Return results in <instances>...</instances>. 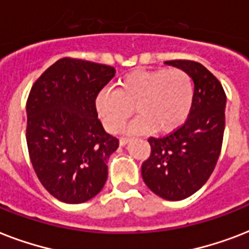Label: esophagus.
Instances as JSON below:
<instances>
[{"label":"esophagus","instance_id":"34e87169","mask_svg":"<svg viewBox=\"0 0 249 249\" xmlns=\"http://www.w3.org/2000/svg\"><path fill=\"white\" fill-rule=\"evenodd\" d=\"M119 142H120V146H125V144L129 142V140L128 138H125V137H123V138H120V141H119Z\"/></svg>","mask_w":249,"mask_h":249}]
</instances>
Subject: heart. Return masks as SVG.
<instances>
[{
  "label": "heart",
  "mask_w": 249,
  "mask_h": 249,
  "mask_svg": "<svg viewBox=\"0 0 249 249\" xmlns=\"http://www.w3.org/2000/svg\"><path fill=\"white\" fill-rule=\"evenodd\" d=\"M193 101L191 76L182 68H161L132 72L119 80L116 90H101L95 98V109L109 133L120 132L134 108L140 117L129 126V132L155 129L170 133L187 120Z\"/></svg>",
  "instance_id": "b5f03b06"
}]
</instances>
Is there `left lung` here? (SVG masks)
Segmentation results:
<instances>
[{
  "label": "left lung",
  "mask_w": 249,
  "mask_h": 249,
  "mask_svg": "<svg viewBox=\"0 0 249 249\" xmlns=\"http://www.w3.org/2000/svg\"><path fill=\"white\" fill-rule=\"evenodd\" d=\"M194 81V101L185 124L168 136L150 137L151 155L142 164V178L152 193L177 201L208 181L220 158L225 130L226 94L213 73L194 60H168Z\"/></svg>",
  "instance_id": "1"
}]
</instances>
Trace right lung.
Listing matches in <instances>:
<instances>
[{
	"label": "right lung",
	"instance_id": "right-lung-1",
	"mask_svg": "<svg viewBox=\"0 0 249 249\" xmlns=\"http://www.w3.org/2000/svg\"><path fill=\"white\" fill-rule=\"evenodd\" d=\"M115 68L89 60L62 58L33 84L27 101V146L33 169L58 200L80 204L107 181V160L119 140L102 126L98 93Z\"/></svg>",
	"mask_w": 249,
	"mask_h": 249
}]
</instances>
